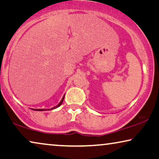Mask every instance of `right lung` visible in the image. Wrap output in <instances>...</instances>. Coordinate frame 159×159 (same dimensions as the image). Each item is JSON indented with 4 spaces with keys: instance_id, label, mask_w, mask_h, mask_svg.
<instances>
[{
    "instance_id": "add662e5",
    "label": "right lung",
    "mask_w": 159,
    "mask_h": 159,
    "mask_svg": "<svg viewBox=\"0 0 159 159\" xmlns=\"http://www.w3.org/2000/svg\"><path fill=\"white\" fill-rule=\"evenodd\" d=\"M64 97H63V98H62V100H61V101L60 102H59V104L57 105V107H58L59 106H60V105H61V103H62V102H63V100H64ZM54 108H55V107H53V108H52L51 110H52V109H54ZM35 110H37V111H43V110H44V109H36Z\"/></svg>"
}]
</instances>
